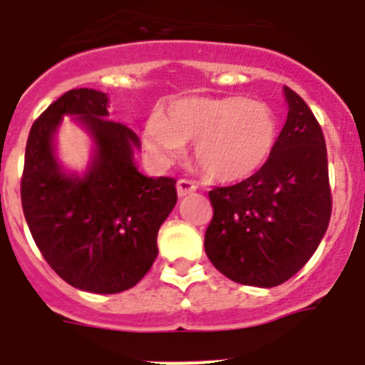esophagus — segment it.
Returning <instances> with one entry per match:
<instances>
[{
	"mask_svg": "<svg viewBox=\"0 0 365 365\" xmlns=\"http://www.w3.org/2000/svg\"><path fill=\"white\" fill-rule=\"evenodd\" d=\"M195 190H197V186L193 185L192 180H188V179H179V180H177V193H179V197L188 195V193L195 192Z\"/></svg>",
	"mask_w": 365,
	"mask_h": 365,
	"instance_id": "obj_1",
	"label": "esophagus"
}]
</instances>
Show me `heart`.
Here are the masks:
<instances>
[{
	"label": "heart",
	"instance_id": "b5f03b06",
	"mask_svg": "<svg viewBox=\"0 0 365 365\" xmlns=\"http://www.w3.org/2000/svg\"><path fill=\"white\" fill-rule=\"evenodd\" d=\"M277 125L272 108L257 99L182 98L165 115H152L143 132L150 155L168 165L193 143V165L208 179L250 177L272 153Z\"/></svg>",
	"mask_w": 365,
	"mask_h": 365
}]
</instances>
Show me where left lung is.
I'll return each instance as SVG.
<instances>
[{
  "instance_id": "1",
  "label": "left lung",
  "mask_w": 365,
  "mask_h": 365,
  "mask_svg": "<svg viewBox=\"0 0 365 365\" xmlns=\"http://www.w3.org/2000/svg\"><path fill=\"white\" fill-rule=\"evenodd\" d=\"M289 112L259 172L233 186H215L205 250L224 277L273 287L312 259L327 230L333 197L327 150L317 117L284 86Z\"/></svg>"
}]
</instances>
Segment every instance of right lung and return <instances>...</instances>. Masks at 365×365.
<instances>
[{
    "label": "right lung",
    "instance_id": "obj_1",
    "mask_svg": "<svg viewBox=\"0 0 365 365\" xmlns=\"http://www.w3.org/2000/svg\"><path fill=\"white\" fill-rule=\"evenodd\" d=\"M108 99L76 88L53 101L30 128L21 205L36 246L70 286L119 293L135 286L157 257V233L177 202L175 179L143 175L133 165L139 139L108 119ZM65 113L96 139L85 178H68L53 157L51 137Z\"/></svg>",
    "mask_w": 365,
    "mask_h": 365
}]
</instances>
